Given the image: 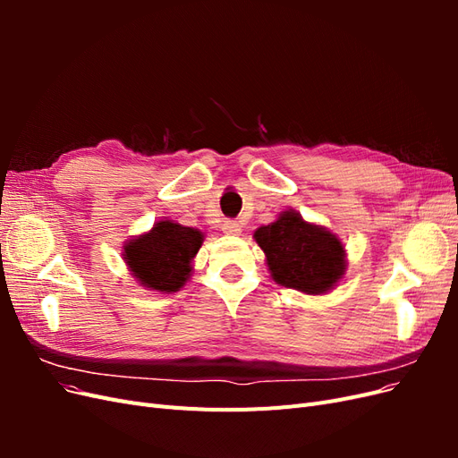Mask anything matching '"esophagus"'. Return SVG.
<instances>
[{
	"label": "esophagus",
	"instance_id": "esophagus-1",
	"mask_svg": "<svg viewBox=\"0 0 458 458\" xmlns=\"http://www.w3.org/2000/svg\"><path fill=\"white\" fill-rule=\"evenodd\" d=\"M221 231L227 233V234H239L242 231V227H241L239 221L227 219V221H224V224H221Z\"/></svg>",
	"mask_w": 458,
	"mask_h": 458
}]
</instances>
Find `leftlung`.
I'll return each instance as SVG.
<instances>
[{
  "mask_svg": "<svg viewBox=\"0 0 458 458\" xmlns=\"http://www.w3.org/2000/svg\"><path fill=\"white\" fill-rule=\"evenodd\" d=\"M266 252L275 283L306 294H323L345 271V252L336 234L303 221L296 212H284L254 233Z\"/></svg>",
  "mask_w": 458,
  "mask_h": 458,
  "instance_id": "1",
  "label": "left lung"
}]
</instances>
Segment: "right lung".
<instances>
[{
    "label": "right lung",
    "instance_id": "obj_1",
    "mask_svg": "<svg viewBox=\"0 0 458 458\" xmlns=\"http://www.w3.org/2000/svg\"><path fill=\"white\" fill-rule=\"evenodd\" d=\"M200 244V231L165 219L130 241L123 248V259L143 286L158 293H175L187 283L191 259Z\"/></svg>",
    "mask_w": 458,
    "mask_h": 458
}]
</instances>
